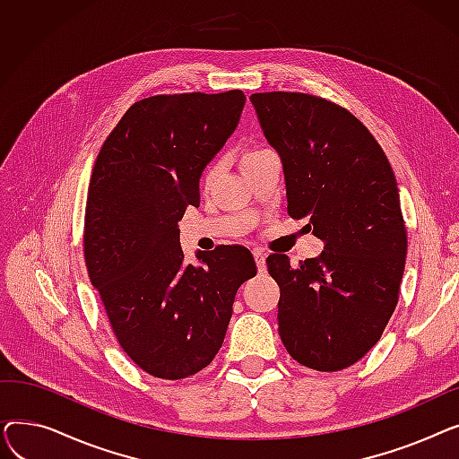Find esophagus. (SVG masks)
<instances>
[{"instance_id": "esophagus-1", "label": "esophagus", "mask_w": 459, "mask_h": 459, "mask_svg": "<svg viewBox=\"0 0 459 459\" xmlns=\"http://www.w3.org/2000/svg\"><path fill=\"white\" fill-rule=\"evenodd\" d=\"M253 256H255L258 272H266V256H268V255L264 253L262 249H255V251H253Z\"/></svg>"}]
</instances>
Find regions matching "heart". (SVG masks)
<instances>
[{"instance_id": "b5f03b06", "label": "heart", "mask_w": 459, "mask_h": 459, "mask_svg": "<svg viewBox=\"0 0 459 459\" xmlns=\"http://www.w3.org/2000/svg\"><path fill=\"white\" fill-rule=\"evenodd\" d=\"M268 152H272V151H268V149H262V147H255V149L247 151V152H246V156H244V165H246V163H249V161H255V160H258V158H262V156H266ZM215 171H217V165L210 167L208 175H213Z\"/></svg>"}]
</instances>
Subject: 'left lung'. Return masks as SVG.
<instances>
[{"label": "left lung", "mask_w": 459, "mask_h": 459, "mask_svg": "<svg viewBox=\"0 0 459 459\" xmlns=\"http://www.w3.org/2000/svg\"><path fill=\"white\" fill-rule=\"evenodd\" d=\"M277 151L288 213L324 242L290 266L270 255L281 288L279 334L299 365L336 372L363 357L398 303L407 234L398 184L379 143L348 109L305 92L251 94Z\"/></svg>", "instance_id": "left-lung-1"}]
</instances>
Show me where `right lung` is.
<instances>
[{"label":"right lung","mask_w":459,"mask_h":459,"mask_svg":"<svg viewBox=\"0 0 459 459\" xmlns=\"http://www.w3.org/2000/svg\"><path fill=\"white\" fill-rule=\"evenodd\" d=\"M246 106L242 91L158 94L135 102L96 158L83 253L117 341L161 379L212 363L238 288L256 275L249 249L223 246L184 264L178 221L199 204L204 167L223 149Z\"/></svg>","instance_id":"1"}]
</instances>
